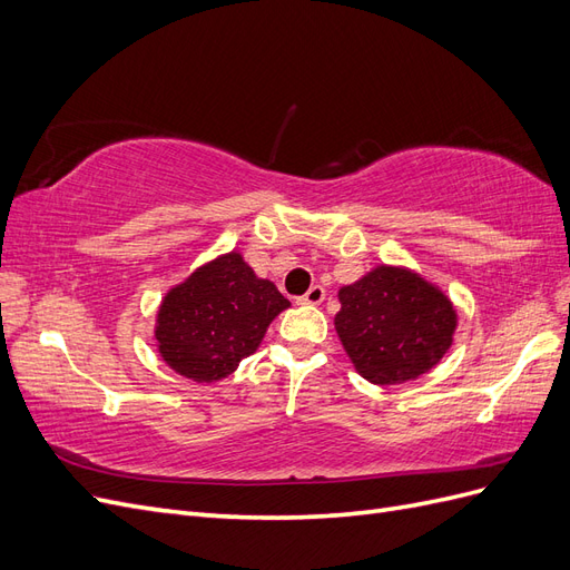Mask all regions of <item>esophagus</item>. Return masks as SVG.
Masks as SVG:
<instances>
[{
  "instance_id": "esophagus-1",
  "label": "esophagus",
  "mask_w": 570,
  "mask_h": 570,
  "mask_svg": "<svg viewBox=\"0 0 570 570\" xmlns=\"http://www.w3.org/2000/svg\"><path fill=\"white\" fill-rule=\"evenodd\" d=\"M323 299H325V289H323L321 285H312V287H308L306 295H302L297 302H299V304H308V306H316V304H321Z\"/></svg>"
}]
</instances>
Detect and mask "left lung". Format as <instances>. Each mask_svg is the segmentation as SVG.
Here are the masks:
<instances>
[{
	"label": "left lung",
	"instance_id": "1",
	"mask_svg": "<svg viewBox=\"0 0 570 570\" xmlns=\"http://www.w3.org/2000/svg\"><path fill=\"white\" fill-rule=\"evenodd\" d=\"M337 299V337L356 373L373 385L416 381L454 342L459 316L452 299L406 266H375L340 287Z\"/></svg>",
	"mask_w": 570,
	"mask_h": 570
}]
</instances>
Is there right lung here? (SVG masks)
Here are the masks:
<instances>
[{
	"label": "right lung",
	"instance_id": "obj_1",
	"mask_svg": "<svg viewBox=\"0 0 570 570\" xmlns=\"http://www.w3.org/2000/svg\"><path fill=\"white\" fill-rule=\"evenodd\" d=\"M287 306L278 287L258 278L243 252L233 249L166 292L154 340L168 368L187 381L216 383L258 350L268 325Z\"/></svg>",
	"mask_w": 570,
	"mask_h": 570
}]
</instances>
